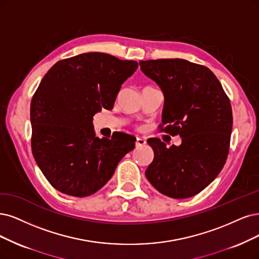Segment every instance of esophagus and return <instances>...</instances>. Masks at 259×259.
<instances>
[{
  "label": "esophagus",
  "mask_w": 259,
  "mask_h": 259,
  "mask_svg": "<svg viewBox=\"0 0 259 259\" xmlns=\"http://www.w3.org/2000/svg\"><path fill=\"white\" fill-rule=\"evenodd\" d=\"M146 144V140L143 139V138H137V141H136V145L139 147V146H143Z\"/></svg>",
  "instance_id": "esophagus-1"
}]
</instances>
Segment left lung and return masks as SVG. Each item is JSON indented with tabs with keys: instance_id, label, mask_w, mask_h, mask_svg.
I'll list each match as a JSON object with an SVG mask.
<instances>
[{
	"instance_id": "1",
	"label": "left lung",
	"mask_w": 259,
	"mask_h": 259,
	"mask_svg": "<svg viewBox=\"0 0 259 259\" xmlns=\"http://www.w3.org/2000/svg\"><path fill=\"white\" fill-rule=\"evenodd\" d=\"M140 66L164 94L160 131L181 138L179 146L170 147L157 138L147 141L155 157L145 175L168 197L194 196L212 183L226 162L233 127L231 101L203 65L161 59L141 61Z\"/></svg>"
}]
</instances>
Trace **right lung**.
Here are the masks:
<instances>
[{"label":"right lung","mask_w":259,"mask_h":259,"mask_svg":"<svg viewBox=\"0 0 259 259\" xmlns=\"http://www.w3.org/2000/svg\"><path fill=\"white\" fill-rule=\"evenodd\" d=\"M136 61L90 52L54 64L31 101L32 152L37 165L60 192L84 197L101 189L136 138L117 132L96 137L93 116L111 110Z\"/></svg>","instance_id":"1"}]
</instances>
